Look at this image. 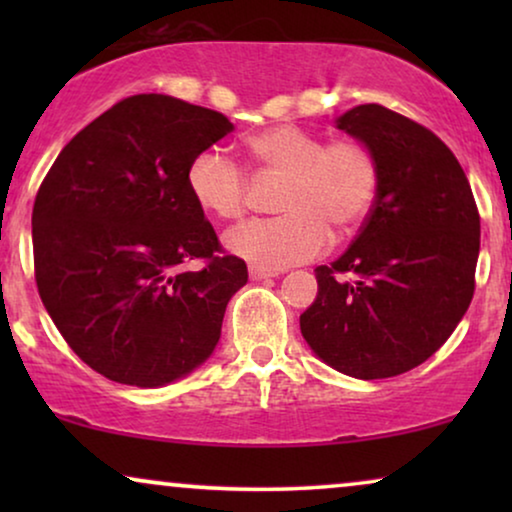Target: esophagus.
I'll use <instances>...</instances> for the list:
<instances>
[{"label":"esophagus","instance_id":"34e87169","mask_svg":"<svg viewBox=\"0 0 512 512\" xmlns=\"http://www.w3.org/2000/svg\"><path fill=\"white\" fill-rule=\"evenodd\" d=\"M249 277L254 279V282H261V279L277 277V272H275V270H265V268H258V265H249Z\"/></svg>","mask_w":512,"mask_h":512}]
</instances>
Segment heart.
Segmentation results:
<instances>
[{"label":"heart","mask_w":512,"mask_h":512,"mask_svg":"<svg viewBox=\"0 0 512 512\" xmlns=\"http://www.w3.org/2000/svg\"><path fill=\"white\" fill-rule=\"evenodd\" d=\"M263 172L284 177L282 216L251 219L226 233L235 256L265 270L312 261L368 219L380 191V158L359 137L328 142L319 132L279 123L247 139ZM188 188L205 212L240 219L249 205V174L221 149H205L188 165Z\"/></svg>","instance_id":"1"}]
</instances>
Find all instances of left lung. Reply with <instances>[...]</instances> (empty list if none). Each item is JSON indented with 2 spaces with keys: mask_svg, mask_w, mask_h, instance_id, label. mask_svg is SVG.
Segmentation results:
<instances>
[{
  "mask_svg": "<svg viewBox=\"0 0 512 512\" xmlns=\"http://www.w3.org/2000/svg\"><path fill=\"white\" fill-rule=\"evenodd\" d=\"M338 128L373 146L380 191L352 247L314 270L319 293L300 333L331 368L384 380L436 354L466 314L480 214L459 160L429 128L382 104L349 109Z\"/></svg>",
  "mask_w": 512,
  "mask_h": 512,
  "instance_id": "8db88e82",
  "label": "left lung"
}]
</instances>
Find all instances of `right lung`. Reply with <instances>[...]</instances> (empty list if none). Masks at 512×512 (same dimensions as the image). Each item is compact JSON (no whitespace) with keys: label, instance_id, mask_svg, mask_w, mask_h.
I'll list each match as a JSON object with an SVG mask.
<instances>
[{"label":"right lung","instance_id":"add662e5","mask_svg":"<svg viewBox=\"0 0 512 512\" xmlns=\"http://www.w3.org/2000/svg\"><path fill=\"white\" fill-rule=\"evenodd\" d=\"M233 132L219 111L132 95L55 158L32 209L34 279L83 363L163 387L209 359L247 263L226 254L188 188V165ZM200 260V271L183 265Z\"/></svg>","mask_w":512,"mask_h":512}]
</instances>
